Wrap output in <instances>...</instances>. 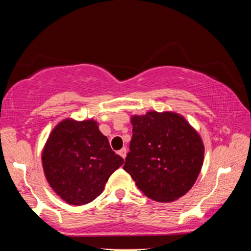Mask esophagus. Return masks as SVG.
<instances>
[{"mask_svg": "<svg viewBox=\"0 0 251 251\" xmlns=\"http://www.w3.org/2000/svg\"><path fill=\"white\" fill-rule=\"evenodd\" d=\"M126 152H127V150H126V147H123L122 148V150L120 151H118V154H120L122 157H123V158H126Z\"/></svg>", "mask_w": 251, "mask_h": 251, "instance_id": "esophagus-1", "label": "esophagus"}]
</instances>
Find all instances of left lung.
I'll list each match as a JSON object with an SVG mask.
<instances>
[{"mask_svg": "<svg viewBox=\"0 0 251 251\" xmlns=\"http://www.w3.org/2000/svg\"><path fill=\"white\" fill-rule=\"evenodd\" d=\"M133 125L124 171L152 201L171 202L192 189L203 164L198 131L175 112L151 110L130 117Z\"/></svg>", "mask_w": 251, "mask_h": 251, "instance_id": "1", "label": "left lung"}]
</instances>
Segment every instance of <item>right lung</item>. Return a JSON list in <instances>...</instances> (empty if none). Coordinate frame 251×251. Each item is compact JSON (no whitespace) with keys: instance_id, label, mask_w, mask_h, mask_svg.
<instances>
[{"instance_id":"right-lung-1","label":"right lung","mask_w":251,"mask_h":251,"mask_svg":"<svg viewBox=\"0 0 251 251\" xmlns=\"http://www.w3.org/2000/svg\"><path fill=\"white\" fill-rule=\"evenodd\" d=\"M124 164L95 120L64 118L54 127L42 151L49 185L70 205L80 206L103 193L109 176Z\"/></svg>"}]
</instances>
